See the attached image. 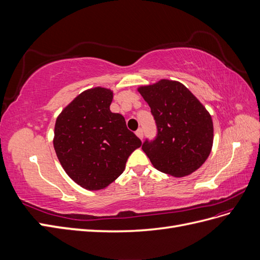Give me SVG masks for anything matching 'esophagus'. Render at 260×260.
<instances>
[{
    "instance_id": "obj_1",
    "label": "esophagus",
    "mask_w": 260,
    "mask_h": 260,
    "mask_svg": "<svg viewBox=\"0 0 260 260\" xmlns=\"http://www.w3.org/2000/svg\"><path fill=\"white\" fill-rule=\"evenodd\" d=\"M136 135L141 139V140H142L143 139V130L142 129H138L137 131H136Z\"/></svg>"
}]
</instances>
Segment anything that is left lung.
I'll use <instances>...</instances> for the list:
<instances>
[{"label": "left lung", "instance_id": "8db88e82", "mask_svg": "<svg viewBox=\"0 0 260 260\" xmlns=\"http://www.w3.org/2000/svg\"><path fill=\"white\" fill-rule=\"evenodd\" d=\"M139 92L151 107L157 128L155 139H146L142 145L153 166L174 177L199 169L214 141V125L206 108L177 81L164 79L141 86Z\"/></svg>", "mask_w": 260, "mask_h": 260}]
</instances>
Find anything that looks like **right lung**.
Listing matches in <instances>:
<instances>
[{
	"label": "right lung",
	"instance_id": "add662e5",
	"mask_svg": "<svg viewBox=\"0 0 260 260\" xmlns=\"http://www.w3.org/2000/svg\"><path fill=\"white\" fill-rule=\"evenodd\" d=\"M113 92H82L57 117L54 148L66 174L86 190H101L119 177L141 140L122 115L112 113Z\"/></svg>",
	"mask_w": 260,
	"mask_h": 260
}]
</instances>
